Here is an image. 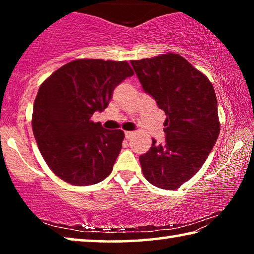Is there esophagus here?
I'll use <instances>...</instances> for the list:
<instances>
[{
  "instance_id": "1",
  "label": "esophagus",
  "mask_w": 254,
  "mask_h": 254,
  "mask_svg": "<svg viewBox=\"0 0 254 254\" xmlns=\"http://www.w3.org/2000/svg\"><path fill=\"white\" fill-rule=\"evenodd\" d=\"M133 134H134V132L127 131V132H126V137H127V139H131V137L133 136Z\"/></svg>"
}]
</instances>
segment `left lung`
<instances>
[{"label": "left lung", "mask_w": 254, "mask_h": 254, "mask_svg": "<svg viewBox=\"0 0 254 254\" xmlns=\"http://www.w3.org/2000/svg\"><path fill=\"white\" fill-rule=\"evenodd\" d=\"M143 91L166 114L165 143L140 156L145 179L174 190L190 179L216 143L220 134L217 100L207 77L182 56L166 54L131 60Z\"/></svg>", "instance_id": "left-lung-1"}]
</instances>
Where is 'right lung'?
Returning <instances> with one entry per match:
<instances>
[{
	"label": "right lung",
	"mask_w": 254,
	"mask_h": 254,
	"mask_svg": "<svg viewBox=\"0 0 254 254\" xmlns=\"http://www.w3.org/2000/svg\"><path fill=\"white\" fill-rule=\"evenodd\" d=\"M132 75L127 62L78 59L41 84L32 131L47 165L60 179L88 186L112 173L124 132L106 130L91 119L106 109L115 87Z\"/></svg>",
	"instance_id": "right-lung-1"
}]
</instances>
